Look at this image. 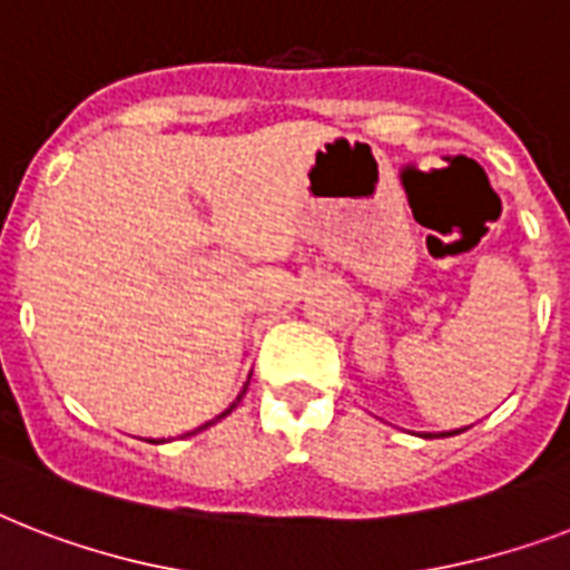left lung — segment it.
Wrapping results in <instances>:
<instances>
[{
	"label": "left lung",
	"instance_id": "1",
	"mask_svg": "<svg viewBox=\"0 0 570 570\" xmlns=\"http://www.w3.org/2000/svg\"><path fill=\"white\" fill-rule=\"evenodd\" d=\"M459 432H464V429H455V432H443V438H450V434H459ZM429 438H432V434H429Z\"/></svg>",
	"mask_w": 570,
	"mask_h": 570
}]
</instances>
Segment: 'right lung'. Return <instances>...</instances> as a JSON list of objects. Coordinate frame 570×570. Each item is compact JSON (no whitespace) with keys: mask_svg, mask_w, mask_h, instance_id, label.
Wrapping results in <instances>:
<instances>
[{"mask_svg":"<svg viewBox=\"0 0 570 570\" xmlns=\"http://www.w3.org/2000/svg\"><path fill=\"white\" fill-rule=\"evenodd\" d=\"M245 390H248V384H245V387H242V393H239V396H236V402H233V405H230V407H227V411H222V414L215 416V420H209V423H204V425H200V429H195V432H189V434H197V432H204V429H209V425H213V423H218V420H222V416H227V414H230L233 407H236V405H239V402H242V396H245ZM150 443H159V441H150Z\"/></svg>","mask_w":570,"mask_h":570,"instance_id":"1","label":"right lung"}]
</instances>
